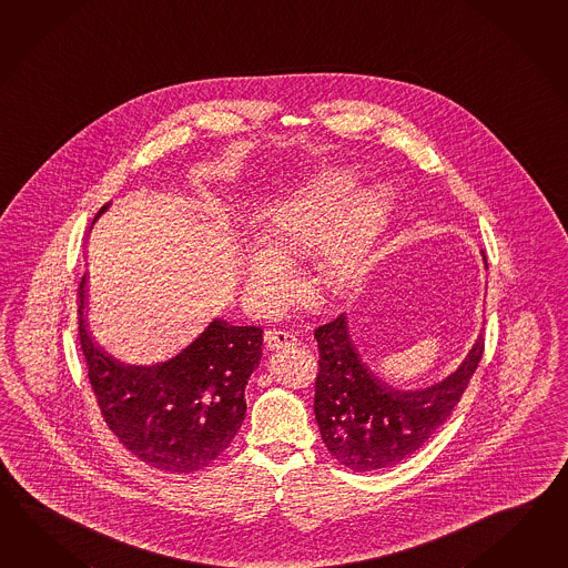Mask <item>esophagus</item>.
<instances>
[{
    "mask_svg": "<svg viewBox=\"0 0 568 568\" xmlns=\"http://www.w3.org/2000/svg\"><path fill=\"white\" fill-rule=\"evenodd\" d=\"M265 344L268 351H278V348H287V346H297V338L285 329H271L265 334Z\"/></svg>",
    "mask_w": 568,
    "mask_h": 568,
    "instance_id": "obj_1",
    "label": "esophagus"
}]
</instances>
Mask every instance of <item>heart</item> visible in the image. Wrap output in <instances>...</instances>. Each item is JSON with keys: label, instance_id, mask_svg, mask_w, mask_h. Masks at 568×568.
<instances>
[{"label": "heart", "instance_id": "b5f03b06", "mask_svg": "<svg viewBox=\"0 0 568 568\" xmlns=\"http://www.w3.org/2000/svg\"><path fill=\"white\" fill-rule=\"evenodd\" d=\"M356 179L334 173L312 190L303 191L258 224L266 251L248 256V283L268 300L290 291L291 275L278 261H295L320 253V275L332 291L351 287L371 251L385 215V200L377 191H363L355 200Z\"/></svg>", "mask_w": 568, "mask_h": 568}]
</instances>
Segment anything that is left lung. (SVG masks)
<instances>
[{
    "label": "left lung",
    "instance_id": "left-lung-1",
    "mask_svg": "<svg viewBox=\"0 0 568 568\" xmlns=\"http://www.w3.org/2000/svg\"><path fill=\"white\" fill-rule=\"evenodd\" d=\"M314 336L315 422L328 453L358 473L393 467L419 450L453 414L485 351L479 336L450 377L422 392H397L361 361L344 315L317 326Z\"/></svg>",
    "mask_w": 568,
    "mask_h": 568
}]
</instances>
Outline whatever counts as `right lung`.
<instances>
[{
	"label": "right lung",
	"instance_id": "right-lung-1",
	"mask_svg": "<svg viewBox=\"0 0 568 568\" xmlns=\"http://www.w3.org/2000/svg\"><path fill=\"white\" fill-rule=\"evenodd\" d=\"M83 287L85 275L77 290L79 342L108 428L142 463L164 473L187 475L212 465L244 422V389L263 356V329L214 320L175 358L124 365L89 336Z\"/></svg>",
	"mask_w": 568,
	"mask_h": 568
}]
</instances>
